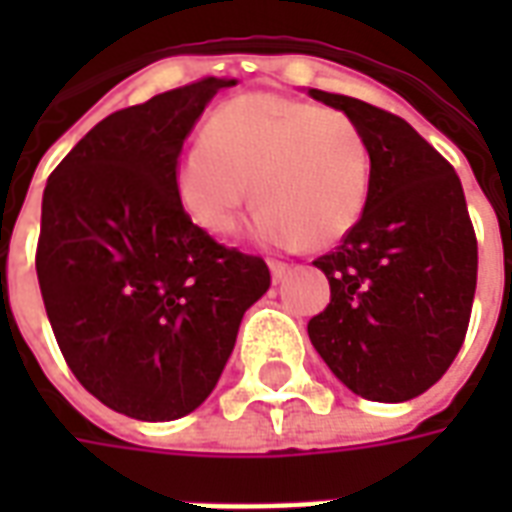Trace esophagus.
<instances>
[{
  "label": "esophagus",
  "mask_w": 512,
  "mask_h": 512,
  "mask_svg": "<svg viewBox=\"0 0 512 512\" xmlns=\"http://www.w3.org/2000/svg\"><path fill=\"white\" fill-rule=\"evenodd\" d=\"M268 268H271L274 282H282L290 274V263H282V260H268Z\"/></svg>",
  "instance_id": "obj_1"
}]
</instances>
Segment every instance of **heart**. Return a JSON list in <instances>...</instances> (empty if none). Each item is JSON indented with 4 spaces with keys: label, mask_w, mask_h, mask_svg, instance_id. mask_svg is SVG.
I'll list each match as a JSON object with an SVG mask.
<instances>
[{
    "label": "heart",
    "mask_w": 512,
    "mask_h": 512,
    "mask_svg": "<svg viewBox=\"0 0 512 512\" xmlns=\"http://www.w3.org/2000/svg\"><path fill=\"white\" fill-rule=\"evenodd\" d=\"M255 235L277 246H329L362 219L370 191V145L337 106L277 93L222 104L205 136L183 147L175 191L200 230L230 235L252 200Z\"/></svg>",
    "instance_id": "heart-1"
}]
</instances>
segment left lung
Segmentation results:
<instances>
[{"instance_id":"8db88e82","label":"left lung","mask_w":512,"mask_h":512,"mask_svg":"<svg viewBox=\"0 0 512 512\" xmlns=\"http://www.w3.org/2000/svg\"><path fill=\"white\" fill-rule=\"evenodd\" d=\"M310 95L362 126L370 191L354 230L312 260L332 301L307 334L351 392L403 403L447 373L469 329L477 238L461 178L403 117L348 95Z\"/></svg>"}]
</instances>
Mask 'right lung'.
Here are the masks:
<instances>
[{"label":"right lung","instance_id":"obj_1","mask_svg":"<svg viewBox=\"0 0 512 512\" xmlns=\"http://www.w3.org/2000/svg\"><path fill=\"white\" fill-rule=\"evenodd\" d=\"M230 84L211 76L109 115L43 191L35 268L51 329L79 384L126 417L200 406L271 285L263 257L213 241L175 191L183 139Z\"/></svg>","mask_w":512,"mask_h":512}]
</instances>
